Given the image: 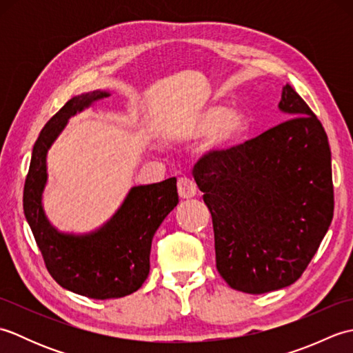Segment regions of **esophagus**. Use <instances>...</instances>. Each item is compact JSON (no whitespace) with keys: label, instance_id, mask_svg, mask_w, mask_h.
Masks as SVG:
<instances>
[{"label":"esophagus","instance_id":"esophagus-1","mask_svg":"<svg viewBox=\"0 0 353 353\" xmlns=\"http://www.w3.org/2000/svg\"><path fill=\"white\" fill-rule=\"evenodd\" d=\"M179 196L182 199H191L196 196V183L190 177H181L177 182Z\"/></svg>","mask_w":353,"mask_h":353}]
</instances>
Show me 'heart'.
<instances>
[{
    "label": "heart",
    "instance_id": "heart-1",
    "mask_svg": "<svg viewBox=\"0 0 353 353\" xmlns=\"http://www.w3.org/2000/svg\"><path fill=\"white\" fill-rule=\"evenodd\" d=\"M250 117L244 109H229L224 103H208L185 119L182 134L188 139L211 134L209 147L226 152L245 139L250 132Z\"/></svg>",
    "mask_w": 353,
    "mask_h": 353
}]
</instances>
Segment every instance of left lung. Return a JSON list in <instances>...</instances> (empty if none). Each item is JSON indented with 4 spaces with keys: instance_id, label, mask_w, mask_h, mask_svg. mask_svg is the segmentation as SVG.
<instances>
[{
    "instance_id": "obj_1",
    "label": "left lung",
    "mask_w": 353,
    "mask_h": 353,
    "mask_svg": "<svg viewBox=\"0 0 353 353\" xmlns=\"http://www.w3.org/2000/svg\"><path fill=\"white\" fill-rule=\"evenodd\" d=\"M279 109L291 118L226 152L211 150L192 171L212 215L216 270L249 294L294 283L334 216L323 125L290 85Z\"/></svg>"
}]
</instances>
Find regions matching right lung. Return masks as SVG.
<instances>
[{
  "label": "right lung",
  "instance_id": "add662e5",
  "mask_svg": "<svg viewBox=\"0 0 353 353\" xmlns=\"http://www.w3.org/2000/svg\"><path fill=\"white\" fill-rule=\"evenodd\" d=\"M109 92L72 97L45 124L36 139L24 185V214L48 273L76 294L106 301L139 290L150 272L154 232L179 203L176 177L133 186L121 208L99 230L86 235L62 234L51 226L42 208L47 183V153L68 119Z\"/></svg>",
  "mask_w": 353,
  "mask_h": 353
}]
</instances>
